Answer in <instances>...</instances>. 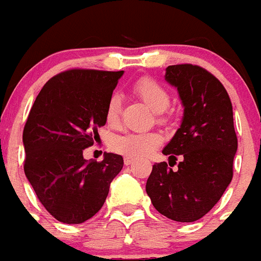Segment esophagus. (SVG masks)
<instances>
[{
  "label": "esophagus",
  "mask_w": 261,
  "mask_h": 261,
  "mask_svg": "<svg viewBox=\"0 0 261 261\" xmlns=\"http://www.w3.org/2000/svg\"><path fill=\"white\" fill-rule=\"evenodd\" d=\"M124 163H125V166L132 165V163H135V159H133V158H128V156H125V158H124Z\"/></svg>",
  "instance_id": "1"
}]
</instances>
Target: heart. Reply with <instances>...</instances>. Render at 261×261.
Segmentation results:
<instances>
[{
    "instance_id": "obj_1",
    "label": "heart",
    "mask_w": 261,
    "mask_h": 261,
    "mask_svg": "<svg viewBox=\"0 0 261 261\" xmlns=\"http://www.w3.org/2000/svg\"><path fill=\"white\" fill-rule=\"evenodd\" d=\"M136 95L156 112L159 123L168 120L166 110L171 105V95L167 90L150 77H142L133 86ZM121 115V99L119 94H112L106 106V123L110 126H117ZM162 144V137L156 132H130L112 138L111 149L117 154L128 158H144L156 150Z\"/></svg>"
}]
</instances>
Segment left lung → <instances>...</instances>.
<instances>
[{"instance_id":"8db88e82","label":"left lung","mask_w":261,"mask_h":261,"mask_svg":"<svg viewBox=\"0 0 261 261\" xmlns=\"http://www.w3.org/2000/svg\"><path fill=\"white\" fill-rule=\"evenodd\" d=\"M166 80L179 91L184 106L180 128L155 163L146 181L154 208L170 220L193 222L218 202L232 179V162L238 149L229 94L211 71L192 64L170 65Z\"/></svg>"}]
</instances>
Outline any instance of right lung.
<instances>
[{
    "label": "right lung",
    "instance_id": "obj_1",
    "mask_svg": "<svg viewBox=\"0 0 261 261\" xmlns=\"http://www.w3.org/2000/svg\"><path fill=\"white\" fill-rule=\"evenodd\" d=\"M124 71L69 69L50 78L36 96L23 129L24 174L48 213L82 223L98 213L123 156L108 153L86 162L84 149L99 137L106 106Z\"/></svg>",
    "mask_w": 261,
    "mask_h": 261
}]
</instances>
